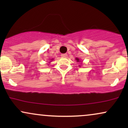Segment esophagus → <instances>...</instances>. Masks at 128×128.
<instances>
[{
  "instance_id": "1",
  "label": "esophagus",
  "mask_w": 128,
  "mask_h": 128,
  "mask_svg": "<svg viewBox=\"0 0 128 128\" xmlns=\"http://www.w3.org/2000/svg\"><path fill=\"white\" fill-rule=\"evenodd\" d=\"M67 54H61V56H62V57H64V58H65V57H67Z\"/></svg>"
}]
</instances>
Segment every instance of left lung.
Returning <instances> with one entry per match:
<instances>
[{
  "mask_svg": "<svg viewBox=\"0 0 128 128\" xmlns=\"http://www.w3.org/2000/svg\"><path fill=\"white\" fill-rule=\"evenodd\" d=\"M76 61H77V62H80V60H79V58H76Z\"/></svg>",
  "mask_w": 128,
  "mask_h": 128,
  "instance_id": "left-lung-1",
  "label": "left lung"
}]
</instances>
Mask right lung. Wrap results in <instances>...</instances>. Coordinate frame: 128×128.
<instances>
[{
	"instance_id": "right-lung-1",
	"label": "right lung",
	"mask_w": 128,
	"mask_h": 128,
	"mask_svg": "<svg viewBox=\"0 0 128 128\" xmlns=\"http://www.w3.org/2000/svg\"><path fill=\"white\" fill-rule=\"evenodd\" d=\"M53 60V59H52V60Z\"/></svg>"
}]
</instances>
